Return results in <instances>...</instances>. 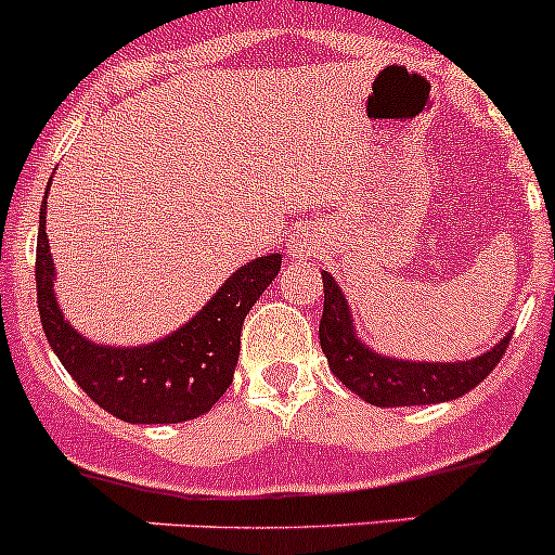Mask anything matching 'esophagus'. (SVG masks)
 I'll list each match as a JSON object with an SVG mask.
<instances>
[{"mask_svg":"<svg viewBox=\"0 0 555 555\" xmlns=\"http://www.w3.org/2000/svg\"><path fill=\"white\" fill-rule=\"evenodd\" d=\"M322 236H319L313 228H298V231L289 233L287 238V251L289 257H313L322 251Z\"/></svg>","mask_w":555,"mask_h":555,"instance_id":"obj_1","label":"esophagus"}]
</instances>
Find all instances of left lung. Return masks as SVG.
<instances>
[{
    "mask_svg": "<svg viewBox=\"0 0 555 555\" xmlns=\"http://www.w3.org/2000/svg\"><path fill=\"white\" fill-rule=\"evenodd\" d=\"M324 279V311L319 322V344L330 362V371L340 378L346 389L378 408L433 405V402L456 400L475 389L505 354L511 333L491 351L467 362H408L389 360L367 349L354 333L349 304L327 271Z\"/></svg>",
    "mask_w": 555,
    "mask_h": 555,
    "instance_id": "1",
    "label": "left lung"
}]
</instances>
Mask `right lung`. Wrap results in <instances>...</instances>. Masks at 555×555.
<instances>
[{
    "label": "right lung",
    "mask_w": 555,
    "mask_h": 555,
    "mask_svg": "<svg viewBox=\"0 0 555 555\" xmlns=\"http://www.w3.org/2000/svg\"><path fill=\"white\" fill-rule=\"evenodd\" d=\"M44 204L48 201L39 209L37 233V306L44 338L61 365L99 408L122 422L179 424L204 416L233 382L242 324L262 289L276 279L282 255L273 251L238 268L215 298L169 338L137 349L99 346L61 317L44 233Z\"/></svg>",
    "instance_id": "1"
}]
</instances>
